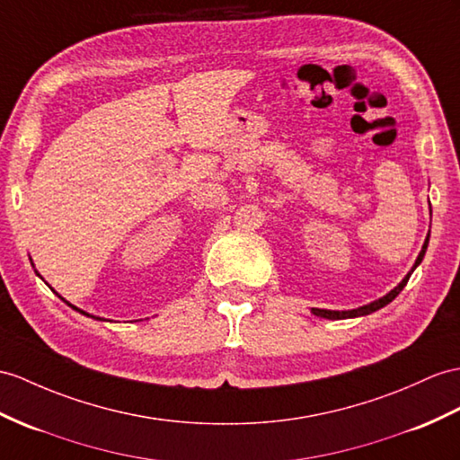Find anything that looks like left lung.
<instances>
[{
  "instance_id": "left-lung-1",
  "label": "left lung",
  "mask_w": 460,
  "mask_h": 460,
  "mask_svg": "<svg viewBox=\"0 0 460 460\" xmlns=\"http://www.w3.org/2000/svg\"><path fill=\"white\" fill-rule=\"evenodd\" d=\"M428 242H429V236H428V240H425L423 248H421V252H420V255H418V260H416V265H413V269H416V267L421 263L423 255H425V250H428ZM413 269H411V271H413ZM411 271H410L404 279H402V283H400L396 288H392L386 296H383V298H378V300L371 302V305H365V306L357 308V310H345V312H338V310H320V308H312V312H314L316 316H320V318H328V320H343V318H355V316H367V314H371V312H375V310H378V308L386 306L388 302H392V300H394V298L400 295V290L404 288V287H406V283L410 281V275H411Z\"/></svg>"
}]
</instances>
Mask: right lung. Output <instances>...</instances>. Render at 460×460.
<instances>
[{
	"instance_id": "add662e5",
	"label": "right lung",
	"mask_w": 460,
	"mask_h": 460,
	"mask_svg": "<svg viewBox=\"0 0 460 460\" xmlns=\"http://www.w3.org/2000/svg\"><path fill=\"white\" fill-rule=\"evenodd\" d=\"M68 305H70V302H68ZM70 306H72V305H70ZM72 308H75V306H72ZM75 310H77V308H75ZM80 312H82V310H80ZM82 314H85V312H82ZM85 316H89V314H85Z\"/></svg>"
}]
</instances>
